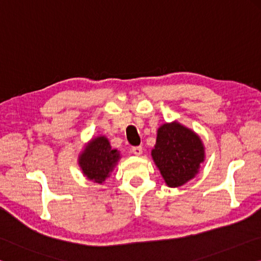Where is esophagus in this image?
I'll return each mask as SVG.
<instances>
[{
    "label": "esophagus",
    "mask_w": 261,
    "mask_h": 261,
    "mask_svg": "<svg viewBox=\"0 0 261 261\" xmlns=\"http://www.w3.org/2000/svg\"><path fill=\"white\" fill-rule=\"evenodd\" d=\"M132 152L136 154V156H141V154L143 153V148L142 147H134L133 149H132Z\"/></svg>",
    "instance_id": "1"
}]
</instances>
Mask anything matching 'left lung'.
Instances as JSON below:
<instances>
[{"instance_id":"8db88e82","label":"left lung","mask_w":261,"mask_h":261,"mask_svg":"<svg viewBox=\"0 0 261 261\" xmlns=\"http://www.w3.org/2000/svg\"><path fill=\"white\" fill-rule=\"evenodd\" d=\"M151 156L166 186L177 188L198 174L205 147L197 133L175 120L158 128Z\"/></svg>"}]
</instances>
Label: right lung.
I'll use <instances>...</instances> for the list:
<instances>
[{"instance_id": "add662e5", "label": "right lung", "mask_w": 261, "mask_h": 261, "mask_svg": "<svg viewBox=\"0 0 261 261\" xmlns=\"http://www.w3.org/2000/svg\"><path fill=\"white\" fill-rule=\"evenodd\" d=\"M120 158V151L112 149L107 136L99 135L85 145L77 157V164L87 179L94 184L103 185Z\"/></svg>"}]
</instances>
